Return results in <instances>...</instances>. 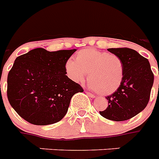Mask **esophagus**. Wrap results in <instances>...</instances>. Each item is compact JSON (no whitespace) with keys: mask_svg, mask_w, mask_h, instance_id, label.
I'll list each match as a JSON object with an SVG mask.
<instances>
[{"mask_svg":"<svg viewBox=\"0 0 159 159\" xmlns=\"http://www.w3.org/2000/svg\"><path fill=\"white\" fill-rule=\"evenodd\" d=\"M86 93L87 94V95L90 96L91 98H95V95H94V94H92V93H90V92H87V91H86Z\"/></svg>","mask_w":159,"mask_h":159,"instance_id":"34e87169","label":"esophagus"}]
</instances>
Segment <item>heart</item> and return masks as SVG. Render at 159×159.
I'll use <instances>...</instances> for the list:
<instances>
[{
  "mask_svg": "<svg viewBox=\"0 0 159 159\" xmlns=\"http://www.w3.org/2000/svg\"><path fill=\"white\" fill-rule=\"evenodd\" d=\"M67 75L75 82L89 80V87L103 95H109L119 88L123 80V64L117 55L95 49H83L65 64Z\"/></svg>",
  "mask_w": 159,
  "mask_h": 159,
  "instance_id": "1",
  "label": "heart"
}]
</instances>
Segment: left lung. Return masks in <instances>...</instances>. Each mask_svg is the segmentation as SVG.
<instances>
[{
  "instance_id": "left-lung-1",
  "label": "left lung",
  "mask_w": 159,
  "mask_h": 159,
  "mask_svg": "<svg viewBox=\"0 0 159 159\" xmlns=\"http://www.w3.org/2000/svg\"><path fill=\"white\" fill-rule=\"evenodd\" d=\"M108 50L121 59L124 75L119 88L105 97L109 100V106L100 113L112 121H126L147 106L153 84V73L149 60L135 50L110 48Z\"/></svg>"
}]
</instances>
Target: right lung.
Masks as SVG:
<instances>
[{"mask_svg": "<svg viewBox=\"0 0 159 159\" xmlns=\"http://www.w3.org/2000/svg\"><path fill=\"white\" fill-rule=\"evenodd\" d=\"M37 48L17 57L7 77L10 105L32 124L45 126L66 115L70 100L83 89L68 78L65 64L76 51Z\"/></svg>", "mask_w": 159, "mask_h": 159, "instance_id": "obj_1", "label": "right lung"}]
</instances>
